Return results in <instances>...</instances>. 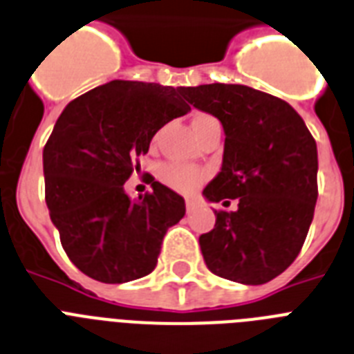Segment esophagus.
Listing matches in <instances>:
<instances>
[{"label":"esophagus","mask_w":354,"mask_h":354,"mask_svg":"<svg viewBox=\"0 0 354 354\" xmlns=\"http://www.w3.org/2000/svg\"><path fill=\"white\" fill-rule=\"evenodd\" d=\"M194 205H196V202H194V200H187L185 202L187 211H192V209H194Z\"/></svg>","instance_id":"obj_1"}]
</instances>
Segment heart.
Wrapping results in <instances>:
<instances>
[{
	"label": "heart",
	"mask_w": 354,
	"mask_h": 354,
	"mask_svg": "<svg viewBox=\"0 0 354 354\" xmlns=\"http://www.w3.org/2000/svg\"><path fill=\"white\" fill-rule=\"evenodd\" d=\"M216 122L214 118L209 114H198L194 118V127H202L205 123ZM158 178L160 182L165 183L167 187L174 189L183 194H191L202 185L205 180V171L194 165H187V163H178V162H169L160 165L158 169Z\"/></svg>",
	"instance_id": "heart-1"
}]
</instances>
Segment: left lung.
<instances>
[{
    "instance_id": "1",
    "label": "left lung",
    "mask_w": 354,
    "mask_h": 354,
    "mask_svg": "<svg viewBox=\"0 0 354 354\" xmlns=\"http://www.w3.org/2000/svg\"><path fill=\"white\" fill-rule=\"evenodd\" d=\"M183 96L225 132L222 171L203 196L238 200L236 211H214V229L200 236L203 260L216 277L266 283L306 242L318 198L317 142L289 103L257 88L211 83Z\"/></svg>"
}]
</instances>
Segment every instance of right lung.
I'll return each mask as SVG.
<instances>
[{
    "instance_id": "add662e5",
    "label": "right lung",
    "mask_w": 354,
    "mask_h": 354,
    "mask_svg": "<svg viewBox=\"0 0 354 354\" xmlns=\"http://www.w3.org/2000/svg\"><path fill=\"white\" fill-rule=\"evenodd\" d=\"M183 87L114 80L73 100L43 149L45 202L74 266L103 283L142 278L169 227L185 214L160 182L136 202L123 191L152 136L191 111Z\"/></svg>"
}]
</instances>
